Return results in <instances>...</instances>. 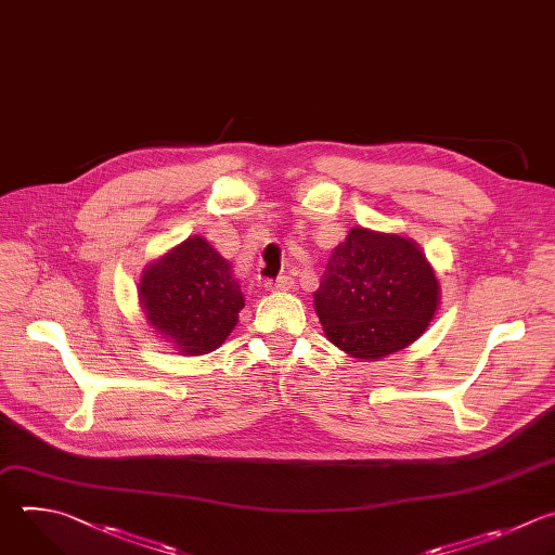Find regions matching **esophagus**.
I'll return each instance as SVG.
<instances>
[{
  "label": "esophagus",
  "instance_id": "34e87169",
  "mask_svg": "<svg viewBox=\"0 0 555 555\" xmlns=\"http://www.w3.org/2000/svg\"><path fill=\"white\" fill-rule=\"evenodd\" d=\"M293 278H288V275H280L278 280H269L264 286H267V291H291L293 288Z\"/></svg>",
  "mask_w": 555,
  "mask_h": 555
}]
</instances>
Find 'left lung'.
I'll use <instances>...</instances> for the list:
<instances>
[{
  "instance_id": "obj_1",
  "label": "left lung",
  "mask_w": 555,
  "mask_h": 555,
  "mask_svg": "<svg viewBox=\"0 0 555 555\" xmlns=\"http://www.w3.org/2000/svg\"><path fill=\"white\" fill-rule=\"evenodd\" d=\"M312 297L332 346L352 359L378 361L424 335L441 288L413 238L359 225L332 249Z\"/></svg>"
}]
</instances>
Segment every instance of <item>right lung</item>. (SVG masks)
<instances>
[{"label":"right lung","mask_w":555,"mask_h":555,"mask_svg":"<svg viewBox=\"0 0 555 555\" xmlns=\"http://www.w3.org/2000/svg\"><path fill=\"white\" fill-rule=\"evenodd\" d=\"M138 297L153 335L181 357L223 346L245 308L230 260L203 236H190L153 260L142 271Z\"/></svg>","instance_id":"1"}]
</instances>
